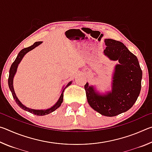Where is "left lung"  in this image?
I'll use <instances>...</instances> for the list:
<instances>
[{"label": "left lung", "instance_id": "obj_1", "mask_svg": "<svg viewBox=\"0 0 152 152\" xmlns=\"http://www.w3.org/2000/svg\"><path fill=\"white\" fill-rule=\"evenodd\" d=\"M104 54L112 61H117L113 73L111 91L100 93L95 87L84 85L90 106L100 114L114 117L127 111L140 95L142 71L136 56L123 43L105 39Z\"/></svg>", "mask_w": 152, "mask_h": 152}]
</instances>
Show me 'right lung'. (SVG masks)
<instances>
[{
	"instance_id": "obj_1",
	"label": "right lung",
	"mask_w": 152,
	"mask_h": 152,
	"mask_svg": "<svg viewBox=\"0 0 152 152\" xmlns=\"http://www.w3.org/2000/svg\"><path fill=\"white\" fill-rule=\"evenodd\" d=\"M42 43H43V42H35V43H34V44L29 46V47L23 49V50L20 51L19 53H18L16 59H15L14 62L12 64V65L11 66V68H10L9 76V80H8V84H9V89L11 92V93L12 94V96H13V99H15V102H16V103L18 105H19V106L20 108H21L22 109L26 110V111H28V112H29L31 113H33V114H34L35 115H37V116H43V115H48V114H50V113L53 112L54 110L57 109L58 108L60 107L61 106V104L62 103V102H63V96H64L63 93H64V90H65L67 88V87H68L69 86H70V84H72V81H70L68 84H67L66 86L63 87L62 89H61V95H60V98H59L58 101L56 102V103L54 105H53V106H52L50 108H49V109H31V108H29V107H27L26 106H25V105L23 104H22V102L19 101V99H18L17 96L16 94H15L14 87H13V78H14V76L15 75V74H16V72H17L18 66H19V64H20V61L22 60L23 58L24 57L25 55L27 53H28L30 51H31L32 50H33V49H35L36 47H37L38 45L42 44Z\"/></svg>"
}]
</instances>
